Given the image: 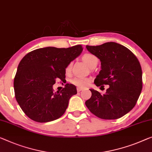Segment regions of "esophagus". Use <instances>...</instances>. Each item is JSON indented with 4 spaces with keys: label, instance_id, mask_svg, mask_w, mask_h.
Returning a JSON list of instances; mask_svg holds the SVG:
<instances>
[{
    "label": "esophagus",
    "instance_id": "1",
    "mask_svg": "<svg viewBox=\"0 0 152 152\" xmlns=\"http://www.w3.org/2000/svg\"><path fill=\"white\" fill-rule=\"evenodd\" d=\"M81 91H83V89H81V88H77V91L78 92H80Z\"/></svg>",
    "mask_w": 152,
    "mask_h": 152
}]
</instances>
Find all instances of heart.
<instances>
[{"mask_svg": "<svg viewBox=\"0 0 152 152\" xmlns=\"http://www.w3.org/2000/svg\"><path fill=\"white\" fill-rule=\"evenodd\" d=\"M82 58L84 61L91 67H93L94 65L98 64V58L94 54L91 53L85 54L83 56ZM72 65V63H69L67 65L66 67H65L66 73H69L70 71H71ZM71 82L73 85H76V87H78L79 88H85L89 86L91 84V79L88 78H84V77H75V78L72 79Z\"/></svg>", "mask_w": 152, "mask_h": 152, "instance_id": "obj_1", "label": "heart"}]
</instances>
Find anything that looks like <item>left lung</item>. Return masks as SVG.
Wrapping results in <instances>:
<instances>
[{
	"mask_svg": "<svg viewBox=\"0 0 152 152\" xmlns=\"http://www.w3.org/2000/svg\"><path fill=\"white\" fill-rule=\"evenodd\" d=\"M101 61L102 69L95 79L97 87L109 85L105 94L90 89L85 102L90 112L103 119H116L130 112L137 104L142 88L141 64L126 47L115 42L87 46Z\"/></svg>",
	"mask_w": 152,
	"mask_h": 152,
	"instance_id": "8db88e82",
	"label": "left lung"
}]
</instances>
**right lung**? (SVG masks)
<instances>
[{"label":"right lung","instance_id":"add662e5","mask_svg":"<svg viewBox=\"0 0 152 152\" xmlns=\"http://www.w3.org/2000/svg\"><path fill=\"white\" fill-rule=\"evenodd\" d=\"M83 51L82 45L57 48L46 47L26 54L18 65L14 78L15 97L20 108L33 121H54L64 114L76 87L67 83L54 93L56 79L64 80L65 67Z\"/></svg>","mask_w":152,"mask_h":152}]
</instances>
